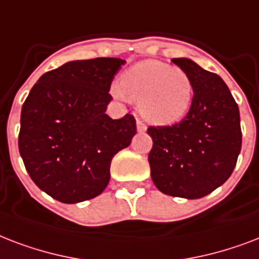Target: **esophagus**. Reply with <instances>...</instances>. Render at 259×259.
Listing matches in <instances>:
<instances>
[{
    "label": "esophagus",
    "mask_w": 259,
    "mask_h": 259,
    "mask_svg": "<svg viewBox=\"0 0 259 259\" xmlns=\"http://www.w3.org/2000/svg\"><path fill=\"white\" fill-rule=\"evenodd\" d=\"M136 128H138V132H144L146 130H147V127H146V124L142 121V120H136Z\"/></svg>",
    "instance_id": "1"
}]
</instances>
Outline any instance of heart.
<instances>
[{
	"label": "heart",
	"instance_id": "heart-1",
	"mask_svg": "<svg viewBox=\"0 0 259 259\" xmlns=\"http://www.w3.org/2000/svg\"><path fill=\"white\" fill-rule=\"evenodd\" d=\"M117 98L139 101L140 113L154 124L170 125L189 112L194 98L192 78L181 67L161 61H143L121 75V83L111 86Z\"/></svg>",
	"mask_w": 259,
	"mask_h": 259
}]
</instances>
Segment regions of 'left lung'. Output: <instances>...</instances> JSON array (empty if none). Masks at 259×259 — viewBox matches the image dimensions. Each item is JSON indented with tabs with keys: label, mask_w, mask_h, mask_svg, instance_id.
<instances>
[{
	"label": "left lung",
	"mask_w": 259,
	"mask_h": 259,
	"mask_svg": "<svg viewBox=\"0 0 259 259\" xmlns=\"http://www.w3.org/2000/svg\"><path fill=\"white\" fill-rule=\"evenodd\" d=\"M174 65L189 74L193 104L182 121L148 127V154L154 185L173 197L201 198L232 174L242 147L239 108L226 82L188 58Z\"/></svg>",
	"instance_id": "obj_1"
}]
</instances>
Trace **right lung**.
Returning a JSON list of instances; mask_svg holds the SVG:
<instances>
[{"mask_svg": "<svg viewBox=\"0 0 259 259\" xmlns=\"http://www.w3.org/2000/svg\"><path fill=\"white\" fill-rule=\"evenodd\" d=\"M125 61H71L43 74L21 108L19 150L29 177L48 196L75 204L101 194L111 162L136 134L132 115L105 113Z\"/></svg>", "mask_w": 259, "mask_h": 259, "instance_id": "obj_1", "label": "right lung"}]
</instances>
